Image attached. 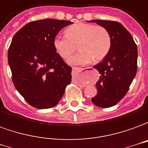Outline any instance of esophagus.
I'll list each match as a JSON object with an SVG mask.
<instances>
[{"instance_id": "34e87169", "label": "esophagus", "mask_w": 148, "mask_h": 148, "mask_svg": "<svg viewBox=\"0 0 148 148\" xmlns=\"http://www.w3.org/2000/svg\"><path fill=\"white\" fill-rule=\"evenodd\" d=\"M73 69H75L76 68H73ZM91 69H92V68H85V69H81V70H84V72H88V71H89Z\"/></svg>"}]
</instances>
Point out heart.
Here are the masks:
<instances>
[{"instance_id":"obj_1","label":"heart","mask_w":148,"mask_h":148,"mask_svg":"<svg viewBox=\"0 0 148 148\" xmlns=\"http://www.w3.org/2000/svg\"><path fill=\"white\" fill-rule=\"evenodd\" d=\"M79 52L69 59L73 64L99 63L109 53L112 47V36L109 31L103 26L87 23H76L65 30V36H56L53 46L56 52L66 59L75 52Z\"/></svg>"}]
</instances>
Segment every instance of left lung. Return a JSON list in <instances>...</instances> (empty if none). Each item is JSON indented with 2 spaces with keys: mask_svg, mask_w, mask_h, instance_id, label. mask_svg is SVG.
I'll return each instance as SVG.
<instances>
[{
  "mask_svg": "<svg viewBox=\"0 0 148 148\" xmlns=\"http://www.w3.org/2000/svg\"><path fill=\"white\" fill-rule=\"evenodd\" d=\"M109 31L112 47L109 53L94 68L100 76L96 82L97 95L92 99L95 105L109 108L116 105L127 92L137 71L138 50L130 32L116 21L92 20Z\"/></svg>",
  "mask_w": 148,
  "mask_h": 148,
  "instance_id": "left-lung-1",
  "label": "left lung"
}]
</instances>
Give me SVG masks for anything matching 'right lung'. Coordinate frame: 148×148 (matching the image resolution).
Listing matches in <instances>:
<instances>
[{
	"label": "right lung",
	"mask_w": 148,
	"mask_h": 148,
	"mask_svg": "<svg viewBox=\"0 0 148 148\" xmlns=\"http://www.w3.org/2000/svg\"><path fill=\"white\" fill-rule=\"evenodd\" d=\"M71 24L69 21L56 19L29 22L12 38L8 52L12 82L34 108H53L71 83L72 68L53 46L57 33Z\"/></svg>",
	"instance_id": "right-lung-1"
}]
</instances>
